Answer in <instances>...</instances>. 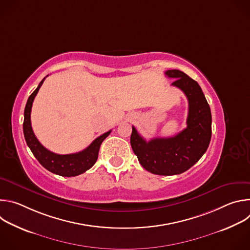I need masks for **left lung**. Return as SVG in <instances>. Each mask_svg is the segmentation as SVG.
Masks as SVG:
<instances>
[{
  "mask_svg": "<svg viewBox=\"0 0 250 250\" xmlns=\"http://www.w3.org/2000/svg\"><path fill=\"white\" fill-rule=\"evenodd\" d=\"M174 78L173 86L188 99L187 127L171 137H155L146 141L134 126L130 145L139 163L156 175H177L190 169L207 151L211 136V114L200 85L180 70H167Z\"/></svg>",
  "mask_w": 250,
  "mask_h": 250,
  "instance_id": "8db88e82",
  "label": "left lung"
}]
</instances>
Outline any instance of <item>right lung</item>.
<instances>
[{"label":"right lung","mask_w":250,"mask_h":250,"mask_svg":"<svg viewBox=\"0 0 250 250\" xmlns=\"http://www.w3.org/2000/svg\"><path fill=\"white\" fill-rule=\"evenodd\" d=\"M44 80L45 78L42 80L38 88L28 97L24 108L23 134L26 145L31 150L32 154L35 156V158L48 171L63 177H74L80 175L89 170L96 163L102 142L111 133L112 130H109L108 132H104V134L100 135L87 148L77 153L56 154L46 149L39 141L37 136L34 135L30 123L32 103Z\"/></svg>","instance_id":"add662e5"}]
</instances>
